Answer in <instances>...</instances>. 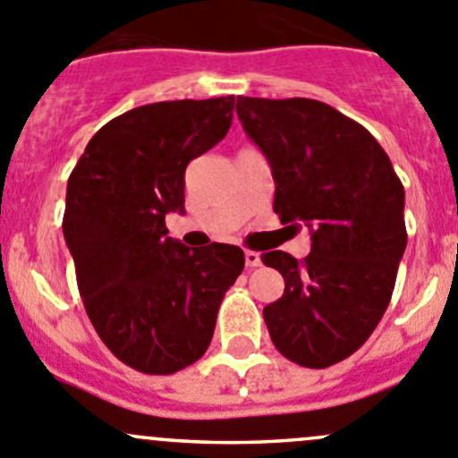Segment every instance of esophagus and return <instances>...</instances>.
<instances>
[{
	"label": "esophagus",
	"instance_id": "esophagus-1",
	"mask_svg": "<svg viewBox=\"0 0 458 458\" xmlns=\"http://www.w3.org/2000/svg\"><path fill=\"white\" fill-rule=\"evenodd\" d=\"M259 264H261L259 252L246 250V266H248V268H255V266H259Z\"/></svg>",
	"mask_w": 458,
	"mask_h": 458
}]
</instances>
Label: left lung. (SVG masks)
I'll return each mask as SVG.
<instances>
[{
    "label": "left lung",
    "instance_id": "obj_1",
    "mask_svg": "<svg viewBox=\"0 0 458 458\" xmlns=\"http://www.w3.org/2000/svg\"><path fill=\"white\" fill-rule=\"evenodd\" d=\"M237 114L273 170V210L310 230L304 259L284 250V295L264 309L277 352L324 369L362 347L387 310L407 246L405 190L378 140L310 98H237Z\"/></svg>",
    "mask_w": 458,
    "mask_h": 458
}]
</instances>
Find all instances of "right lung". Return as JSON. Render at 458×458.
Listing matches in <instances>:
<instances>
[{"label":"right lung","mask_w":458,"mask_h":458,"mask_svg":"<svg viewBox=\"0 0 458 458\" xmlns=\"http://www.w3.org/2000/svg\"><path fill=\"white\" fill-rule=\"evenodd\" d=\"M234 96L136 106L89 140L66 185L62 230L93 328L140 374L167 376L206 353L243 250H190L167 237L183 212L185 167L233 125Z\"/></svg>","instance_id":"add662e5"}]
</instances>
